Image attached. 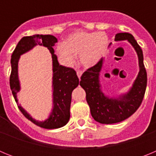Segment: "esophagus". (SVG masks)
<instances>
[{
    "mask_svg": "<svg viewBox=\"0 0 156 156\" xmlns=\"http://www.w3.org/2000/svg\"><path fill=\"white\" fill-rule=\"evenodd\" d=\"M76 74H77V76H78V77H79V79H80L81 76H82V74H83L82 71H80V70H78V71L76 72Z\"/></svg>",
    "mask_w": 156,
    "mask_h": 156,
    "instance_id": "34e87169",
    "label": "esophagus"
}]
</instances>
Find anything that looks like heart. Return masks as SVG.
Here are the masks:
<instances>
[{
  "instance_id": "obj_1",
  "label": "heart",
  "mask_w": 156,
  "mask_h": 156,
  "mask_svg": "<svg viewBox=\"0 0 156 156\" xmlns=\"http://www.w3.org/2000/svg\"><path fill=\"white\" fill-rule=\"evenodd\" d=\"M108 44V37L104 32L76 31L69 34L64 42L57 44L55 51L65 66H73L78 55L80 64L85 68H91L104 57Z\"/></svg>"
}]
</instances>
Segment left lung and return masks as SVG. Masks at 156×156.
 I'll return each instance as SVG.
<instances>
[{
	"mask_svg": "<svg viewBox=\"0 0 156 156\" xmlns=\"http://www.w3.org/2000/svg\"><path fill=\"white\" fill-rule=\"evenodd\" d=\"M115 41H127L132 45L138 58L139 72L129 90L115 97L105 94L101 84L100 74L104 58L96 66L83 73L80 86L86 91V99L90 106V113L95 121L102 124L119 122L133 115L142 102L147 86V73L144 66L143 52L133 36L128 33H119L115 34Z\"/></svg>",
	"mask_w": 156,
	"mask_h": 156,
	"instance_id": "obj_1",
	"label": "left lung"
}]
</instances>
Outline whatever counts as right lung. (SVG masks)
<instances>
[{
  "label": "right lung",
  "mask_w": 156,
  "mask_h": 156,
  "mask_svg": "<svg viewBox=\"0 0 156 156\" xmlns=\"http://www.w3.org/2000/svg\"><path fill=\"white\" fill-rule=\"evenodd\" d=\"M57 41V38L52 35L35 34L30 37H24L18 43L11 58L12 73L10 76V87L18 107L29 120L45 129L62 127L69 122L72 92L80 83L79 78L73 69L66 67L58 63L57 55L55 54L53 48ZM37 45L48 47L52 58V108L48 118L44 121L34 119L21 105H18L17 98V94L21 90L18 78V61L20 56Z\"/></svg>",
  "instance_id": "right-lung-1"
}]
</instances>
